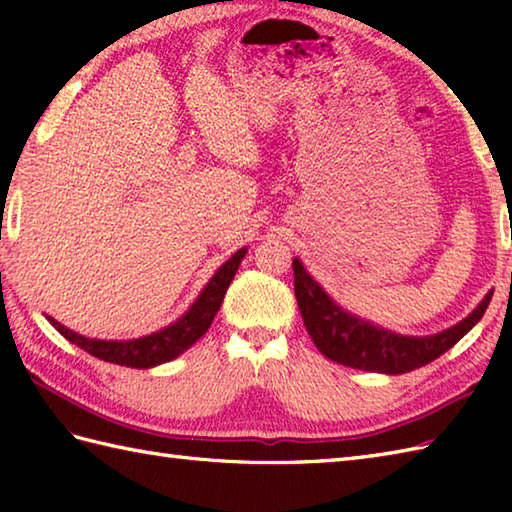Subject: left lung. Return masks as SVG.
<instances>
[{
  "label": "left lung",
  "instance_id": "8db88e82",
  "mask_svg": "<svg viewBox=\"0 0 512 512\" xmlns=\"http://www.w3.org/2000/svg\"><path fill=\"white\" fill-rule=\"evenodd\" d=\"M292 270H295L297 306L314 345L330 361L363 372L407 374L436 361L482 319L493 297V292H488L469 317L449 330L431 336H402L336 306L297 257L292 259Z\"/></svg>",
  "mask_w": 512,
  "mask_h": 512
}]
</instances>
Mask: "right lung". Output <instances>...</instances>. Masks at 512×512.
Here are the masks:
<instances>
[{"instance_id":"add662e5","label":"right lung","mask_w":512,"mask_h":512,"mask_svg":"<svg viewBox=\"0 0 512 512\" xmlns=\"http://www.w3.org/2000/svg\"><path fill=\"white\" fill-rule=\"evenodd\" d=\"M246 250L248 248H239L226 264L217 268V273L211 277L209 284L204 286L200 297L193 301V306L184 312L176 323H171L167 328H162L154 334L140 336V339H132V341L88 339V336L68 330L65 325L54 321L52 317H46V319L52 323V328L59 330L61 336H65L70 343L81 347V350H85L96 358H101V361L134 367V369H147V367L169 363L173 358H178L182 352H187L189 347L211 328L215 314L222 306L226 290L231 286V281L237 273L239 264H242Z\"/></svg>"}]
</instances>
